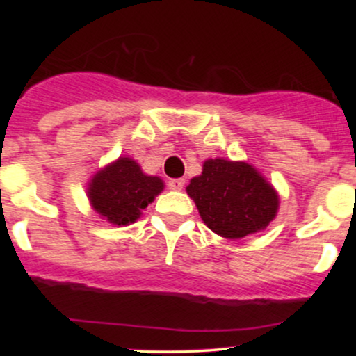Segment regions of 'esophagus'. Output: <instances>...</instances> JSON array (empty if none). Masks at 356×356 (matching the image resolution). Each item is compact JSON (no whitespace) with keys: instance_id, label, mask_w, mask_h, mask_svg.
Wrapping results in <instances>:
<instances>
[{"instance_id":"1","label":"esophagus","mask_w":356,"mask_h":356,"mask_svg":"<svg viewBox=\"0 0 356 356\" xmlns=\"http://www.w3.org/2000/svg\"><path fill=\"white\" fill-rule=\"evenodd\" d=\"M184 184H186V181H184V179H170L167 186H169V189H172V191H182L184 189Z\"/></svg>"}]
</instances>
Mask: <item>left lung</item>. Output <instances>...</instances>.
<instances>
[{"instance_id": "8db88e82", "label": "left lung", "mask_w": 356, "mask_h": 356, "mask_svg": "<svg viewBox=\"0 0 356 356\" xmlns=\"http://www.w3.org/2000/svg\"><path fill=\"white\" fill-rule=\"evenodd\" d=\"M186 191L206 226L226 239L266 229L280 206L275 187L254 167L226 159L204 162Z\"/></svg>"}]
</instances>
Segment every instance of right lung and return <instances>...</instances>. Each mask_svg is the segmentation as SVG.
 <instances>
[{"label": "right lung", "mask_w": 356, "mask_h": 356, "mask_svg": "<svg viewBox=\"0 0 356 356\" xmlns=\"http://www.w3.org/2000/svg\"><path fill=\"white\" fill-rule=\"evenodd\" d=\"M164 191V181L142 172L134 159L120 157L93 175L88 199L102 218L115 226H129Z\"/></svg>", "instance_id": "1"}]
</instances>
